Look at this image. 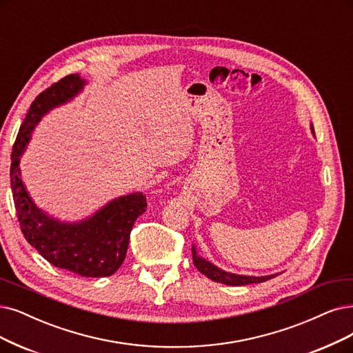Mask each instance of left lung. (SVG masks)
Segmentation results:
<instances>
[{"label":"left lung","mask_w":353,"mask_h":353,"mask_svg":"<svg viewBox=\"0 0 353 353\" xmlns=\"http://www.w3.org/2000/svg\"><path fill=\"white\" fill-rule=\"evenodd\" d=\"M312 132H314V128H311ZM192 257H193V263L198 268L201 273H203L205 276L210 278L214 282L219 283H225V285H232V286H240V285H250V283H260L269 281L272 278H275L276 275H270V276H243V275H234V273H228L225 270H221L212 263L208 262L203 257L198 256V252L194 247H192Z\"/></svg>","instance_id":"left-lung-1"}]
</instances>
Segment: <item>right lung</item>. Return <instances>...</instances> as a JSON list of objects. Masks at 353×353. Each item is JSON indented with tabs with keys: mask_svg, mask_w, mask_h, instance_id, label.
<instances>
[{
	"mask_svg": "<svg viewBox=\"0 0 353 353\" xmlns=\"http://www.w3.org/2000/svg\"><path fill=\"white\" fill-rule=\"evenodd\" d=\"M85 81L78 74L61 78L42 91L26 114L11 152V192L20 230L30 245L50 265L85 278L110 276L123 263L130 231L147 210V198L132 193L117 198L78 224H63L33 203L20 179V155L32 130L52 108L72 99Z\"/></svg>",
	"mask_w": 353,
	"mask_h": 353,
	"instance_id": "add662e5",
	"label": "right lung"
}]
</instances>
